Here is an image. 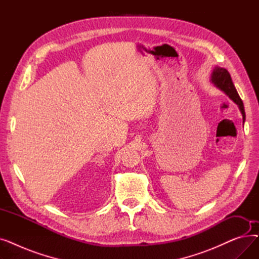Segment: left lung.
<instances>
[{
  "label": "left lung",
  "mask_w": 259,
  "mask_h": 259,
  "mask_svg": "<svg viewBox=\"0 0 259 259\" xmlns=\"http://www.w3.org/2000/svg\"><path fill=\"white\" fill-rule=\"evenodd\" d=\"M211 81L217 88L223 90L236 105H238L239 110L242 114V119L244 121V119H246V113H244L243 103H242L241 99L239 98V95L236 91V88L233 84L232 78H231L229 71L227 69H225V68L215 67L213 69L212 74H211Z\"/></svg>",
  "instance_id": "left-lung-1"
}]
</instances>
